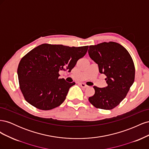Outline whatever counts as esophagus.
<instances>
[{
  "label": "esophagus",
  "instance_id": "34e87169",
  "mask_svg": "<svg viewBox=\"0 0 149 149\" xmlns=\"http://www.w3.org/2000/svg\"><path fill=\"white\" fill-rule=\"evenodd\" d=\"M79 84L81 86L82 88H87L88 87V86L86 84H84V83H79Z\"/></svg>",
  "mask_w": 149,
  "mask_h": 149
}]
</instances>
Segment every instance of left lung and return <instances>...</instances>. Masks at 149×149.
Masks as SVG:
<instances>
[{
    "instance_id": "1",
    "label": "left lung",
    "mask_w": 149,
    "mask_h": 149,
    "mask_svg": "<svg viewBox=\"0 0 149 149\" xmlns=\"http://www.w3.org/2000/svg\"><path fill=\"white\" fill-rule=\"evenodd\" d=\"M89 48V55L97 64L100 73L106 75L107 86H94L95 93L88 100L96 108L112 109L125 97L134 83L133 60L127 49L116 42H103Z\"/></svg>"
}]
</instances>
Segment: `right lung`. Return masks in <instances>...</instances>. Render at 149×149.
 <instances>
[{"instance_id": "add662e5", "label": "right lung", "mask_w": 149, "mask_h": 149, "mask_svg": "<svg viewBox=\"0 0 149 149\" xmlns=\"http://www.w3.org/2000/svg\"><path fill=\"white\" fill-rule=\"evenodd\" d=\"M88 49V46L70 47L44 43L31 49L22 58L17 70L20 88L25 100L41 110L60 106L75 83L59 79L58 73L66 70L70 72Z\"/></svg>"}]
</instances>
